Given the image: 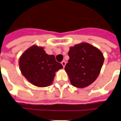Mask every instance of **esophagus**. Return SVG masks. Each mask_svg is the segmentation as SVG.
Here are the masks:
<instances>
[{"label": "esophagus", "mask_w": 121, "mask_h": 121, "mask_svg": "<svg viewBox=\"0 0 121 121\" xmlns=\"http://www.w3.org/2000/svg\"><path fill=\"white\" fill-rule=\"evenodd\" d=\"M65 64H66V62L65 61H61V65H63V67H65Z\"/></svg>", "instance_id": "obj_1"}]
</instances>
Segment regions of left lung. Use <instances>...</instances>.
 Listing matches in <instances>:
<instances>
[{
  "mask_svg": "<svg viewBox=\"0 0 121 121\" xmlns=\"http://www.w3.org/2000/svg\"><path fill=\"white\" fill-rule=\"evenodd\" d=\"M69 60L65 67L71 84L84 88L93 82L99 76L104 63L102 53L87 43L71 47Z\"/></svg>",
  "mask_w": 121,
  "mask_h": 121,
  "instance_id": "8db88e82",
  "label": "left lung"
}]
</instances>
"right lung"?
Segmentation results:
<instances>
[{"label":"right lung","instance_id":"obj_1","mask_svg":"<svg viewBox=\"0 0 121 121\" xmlns=\"http://www.w3.org/2000/svg\"><path fill=\"white\" fill-rule=\"evenodd\" d=\"M22 75L35 86L47 87L52 83L55 73L63 68L54 55H48L42 47L34 45L23 53L19 59Z\"/></svg>","mask_w":121,"mask_h":121}]
</instances>
